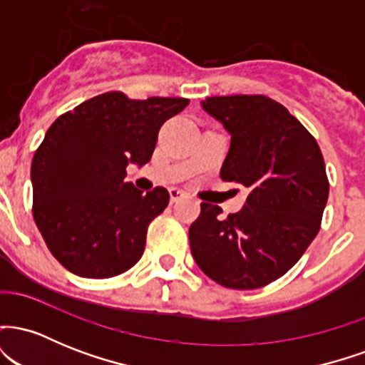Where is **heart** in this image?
<instances>
[{
	"label": "heart",
	"mask_w": 365,
	"mask_h": 365,
	"mask_svg": "<svg viewBox=\"0 0 365 365\" xmlns=\"http://www.w3.org/2000/svg\"><path fill=\"white\" fill-rule=\"evenodd\" d=\"M200 148H202V150H206V153L212 154V156H220V153H221L220 137H217L216 133H207V135L202 139Z\"/></svg>",
	"instance_id": "obj_1"
}]
</instances>
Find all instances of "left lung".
Here are the masks:
<instances>
[{"label":"left lung","instance_id":"8db88e82","mask_svg":"<svg viewBox=\"0 0 365 365\" xmlns=\"http://www.w3.org/2000/svg\"><path fill=\"white\" fill-rule=\"evenodd\" d=\"M180 98L108 92L60 116L32 159V215L56 261L82 278H113L139 262L148 226L170 202L166 188L127 182L150 161Z\"/></svg>","mask_w":365,"mask_h":365}]
</instances>
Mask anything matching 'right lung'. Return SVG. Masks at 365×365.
I'll list each match as a JSON object with an SVG mask.
<instances>
[{
    "mask_svg": "<svg viewBox=\"0 0 365 365\" xmlns=\"http://www.w3.org/2000/svg\"><path fill=\"white\" fill-rule=\"evenodd\" d=\"M204 110L232 135L221 178L245 190L230 215L200 204L188 230L192 255L221 287H266L295 266L319 232L329 194L324 159L304 125L266 96L211 98Z\"/></svg>",
    "mask_w": 365,
    "mask_h": 365,
    "instance_id": "1",
    "label": "right lung"
}]
</instances>
